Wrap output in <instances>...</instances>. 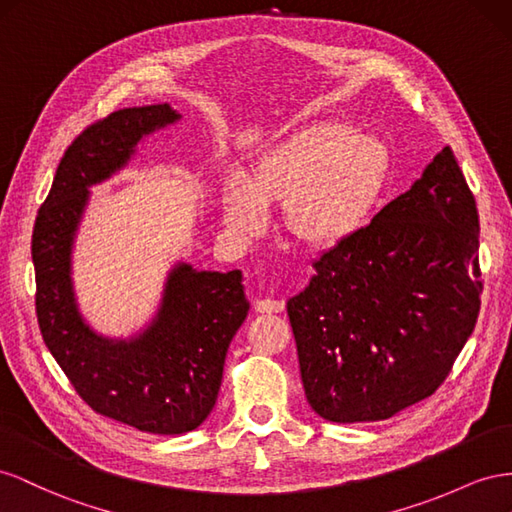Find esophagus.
<instances>
[{
  "mask_svg": "<svg viewBox=\"0 0 512 512\" xmlns=\"http://www.w3.org/2000/svg\"><path fill=\"white\" fill-rule=\"evenodd\" d=\"M285 309V302L283 300H276V298H261L257 302V311L259 313H281Z\"/></svg>",
  "mask_w": 512,
  "mask_h": 512,
  "instance_id": "esophagus-1",
  "label": "esophagus"
}]
</instances>
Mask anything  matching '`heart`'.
I'll use <instances>...</instances> for the list:
<instances>
[{
    "mask_svg": "<svg viewBox=\"0 0 512 512\" xmlns=\"http://www.w3.org/2000/svg\"><path fill=\"white\" fill-rule=\"evenodd\" d=\"M392 171L386 141L358 133L352 122L319 120L259 152L246 175L221 188L227 238L251 242L270 225V206L283 203L291 236L334 246L369 225Z\"/></svg>",
    "mask_w": 512,
    "mask_h": 512,
    "instance_id": "heart-1",
    "label": "heart"
}]
</instances>
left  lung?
Returning a JSON list of instances; mask_svg holds the SVG:
<instances>
[{
    "label": "left lung",
    "mask_w": 512,
    "mask_h": 512,
    "mask_svg": "<svg viewBox=\"0 0 512 512\" xmlns=\"http://www.w3.org/2000/svg\"><path fill=\"white\" fill-rule=\"evenodd\" d=\"M478 210L446 148L287 300L306 401L330 422L399 414L440 388L480 309Z\"/></svg>",
    "instance_id": "obj_1"
}]
</instances>
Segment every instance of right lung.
<instances>
[{"label":"right lung","mask_w":512,"mask_h":512,"mask_svg":"<svg viewBox=\"0 0 512 512\" xmlns=\"http://www.w3.org/2000/svg\"><path fill=\"white\" fill-rule=\"evenodd\" d=\"M180 118L163 102L120 109L85 128L60 160L32 236L36 315L49 352L94 412L158 435L188 433L210 416L229 343L248 315L242 272L180 261L150 324L130 339H111L79 311L72 248L90 188L124 169L137 143Z\"/></svg>","instance_id":"obj_1"}]
</instances>
